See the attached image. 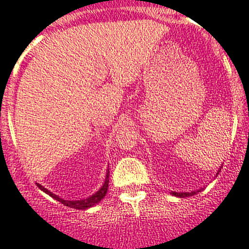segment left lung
I'll use <instances>...</instances> for the list:
<instances>
[{"mask_svg": "<svg viewBox=\"0 0 249 249\" xmlns=\"http://www.w3.org/2000/svg\"><path fill=\"white\" fill-rule=\"evenodd\" d=\"M219 172V171H218ZM217 175H218V173H217ZM203 190V188H201V190H198V191H192V192H171V195H173L175 196V197H179V198H184V197H190V196H195L196 193H198V192H201V191Z\"/></svg>", "mask_w": 249, "mask_h": 249, "instance_id": "obj_1", "label": "left lung"}]
</instances>
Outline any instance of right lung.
<instances>
[{"label": "right lung", "mask_w": 249, "mask_h": 249, "mask_svg": "<svg viewBox=\"0 0 249 249\" xmlns=\"http://www.w3.org/2000/svg\"><path fill=\"white\" fill-rule=\"evenodd\" d=\"M109 169H107V173H106V178H105V182H103L102 187H101L100 190L97 191L96 193H93L92 196L87 197V198H83V199H76V201H72V199H63L61 197H58L57 195L52 193L51 191H48L47 188H45L43 186L37 183L38 188L41 191H43L45 193H47L48 196H51L52 198H54L56 201L61 202L62 204L65 206L70 207V208H74V210H87V208H91L93 207L94 204L100 203L103 198H105V196L107 195V191H108V182H109Z\"/></svg>", "instance_id": "obj_1"}]
</instances>
